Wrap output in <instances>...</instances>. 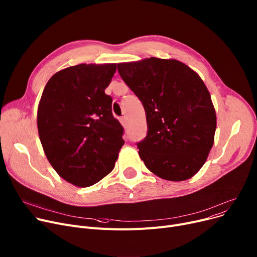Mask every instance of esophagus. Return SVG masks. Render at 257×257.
Listing matches in <instances>:
<instances>
[{"label": "esophagus", "mask_w": 257, "mask_h": 257, "mask_svg": "<svg viewBox=\"0 0 257 257\" xmlns=\"http://www.w3.org/2000/svg\"><path fill=\"white\" fill-rule=\"evenodd\" d=\"M119 120H120V122H121V124L123 125V127H126V119H125V117H121Z\"/></svg>", "instance_id": "34e87169"}]
</instances>
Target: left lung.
Instances as JSON below:
<instances>
[{"label": "left lung", "mask_w": 257, "mask_h": 257, "mask_svg": "<svg viewBox=\"0 0 257 257\" xmlns=\"http://www.w3.org/2000/svg\"><path fill=\"white\" fill-rule=\"evenodd\" d=\"M117 67L145 110L147 136L137 146L147 169L172 182L194 176L213 147L217 126L201 78L174 59L152 57Z\"/></svg>", "instance_id": "left-lung-1"}]
</instances>
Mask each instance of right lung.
I'll return each instance as SVG.
<instances>
[{
    "label": "right lung",
    "instance_id": "add662e5",
    "mask_svg": "<svg viewBox=\"0 0 257 257\" xmlns=\"http://www.w3.org/2000/svg\"><path fill=\"white\" fill-rule=\"evenodd\" d=\"M115 71V63L70 66L43 89L37 111L40 142L56 172L77 187L108 175L124 144L112 97L104 93Z\"/></svg>",
    "mask_w": 257,
    "mask_h": 257
}]
</instances>
